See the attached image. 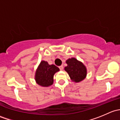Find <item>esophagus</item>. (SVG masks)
<instances>
[{
    "label": "esophagus",
    "instance_id": "esophagus-1",
    "mask_svg": "<svg viewBox=\"0 0 120 120\" xmlns=\"http://www.w3.org/2000/svg\"><path fill=\"white\" fill-rule=\"evenodd\" d=\"M59 68H60V70H63V66H60V67H59Z\"/></svg>",
    "mask_w": 120,
    "mask_h": 120
}]
</instances>
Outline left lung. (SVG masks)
<instances>
[{"mask_svg": "<svg viewBox=\"0 0 120 120\" xmlns=\"http://www.w3.org/2000/svg\"><path fill=\"white\" fill-rule=\"evenodd\" d=\"M66 62L67 66L64 67V70L72 82H79L86 77L87 69L82 62L74 57L67 59Z\"/></svg>", "mask_w": 120, "mask_h": 120, "instance_id": "left-lung-1", "label": "left lung"}]
</instances>
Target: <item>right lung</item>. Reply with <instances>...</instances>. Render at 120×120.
I'll use <instances>...</instances> for the list:
<instances>
[{"mask_svg": "<svg viewBox=\"0 0 120 120\" xmlns=\"http://www.w3.org/2000/svg\"><path fill=\"white\" fill-rule=\"evenodd\" d=\"M60 69L54 64L50 65L47 61L42 60L36 70L35 80L42 87H48L53 83V77Z\"/></svg>", "mask_w": 120, "mask_h": 120, "instance_id": "obj_1", "label": "right lung"}]
</instances>
